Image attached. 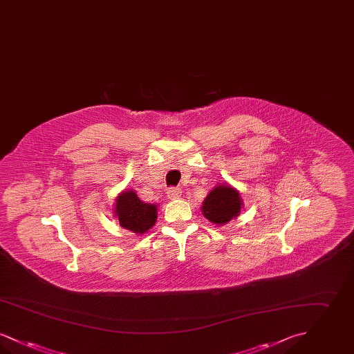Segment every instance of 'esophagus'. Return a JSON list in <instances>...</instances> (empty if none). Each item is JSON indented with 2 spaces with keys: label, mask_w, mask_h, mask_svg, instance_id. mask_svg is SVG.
<instances>
[{
  "label": "esophagus",
  "mask_w": 354,
  "mask_h": 354,
  "mask_svg": "<svg viewBox=\"0 0 354 354\" xmlns=\"http://www.w3.org/2000/svg\"><path fill=\"white\" fill-rule=\"evenodd\" d=\"M167 196L169 201H178L182 196V189L180 188H169L167 191Z\"/></svg>",
  "instance_id": "obj_1"
}]
</instances>
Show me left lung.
<instances>
[{
	"label": "left lung",
	"instance_id": "left-lung-1",
	"mask_svg": "<svg viewBox=\"0 0 354 354\" xmlns=\"http://www.w3.org/2000/svg\"><path fill=\"white\" fill-rule=\"evenodd\" d=\"M244 204L235 187L218 185L205 196L202 205L203 215L212 224L225 225L240 215Z\"/></svg>",
	"mask_w": 354,
	"mask_h": 354
}]
</instances>
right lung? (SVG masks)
Returning a JSON list of instances; mask_svg holds the SVG:
<instances>
[{
	"mask_svg": "<svg viewBox=\"0 0 354 354\" xmlns=\"http://www.w3.org/2000/svg\"><path fill=\"white\" fill-rule=\"evenodd\" d=\"M114 205L113 212L119 225L135 235H143L156 223L158 205L142 202L133 189L122 191Z\"/></svg>",
	"mask_w": 354,
	"mask_h": 354,
	"instance_id": "right-lung-1",
	"label": "right lung"
}]
</instances>
